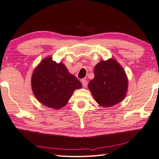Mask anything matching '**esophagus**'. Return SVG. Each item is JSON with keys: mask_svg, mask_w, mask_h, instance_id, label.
<instances>
[{"mask_svg": "<svg viewBox=\"0 0 159 159\" xmlns=\"http://www.w3.org/2000/svg\"><path fill=\"white\" fill-rule=\"evenodd\" d=\"M81 82H82V86H84V87H85V88L87 87V85H88V82H87V81H86V80H82V81H81Z\"/></svg>", "mask_w": 159, "mask_h": 159, "instance_id": "obj_1", "label": "esophagus"}]
</instances>
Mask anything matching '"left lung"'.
I'll use <instances>...</instances> for the list:
<instances>
[{
    "label": "left lung",
    "mask_w": 159,
    "mask_h": 159,
    "mask_svg": "<svg viewBox=\"0 0 159 159\" xmlns=\"http://www.w3.org/2000/svg\"><path fill=\"white\" fill-rule=\"evenodd\" d=\"M94 78L89 83L95 101L102 107H111L125 98L127 78L123 68L113 59L101 61L94 68Z\"/></svg>",
    "instance_id": "obj_1"
}]
</instances>
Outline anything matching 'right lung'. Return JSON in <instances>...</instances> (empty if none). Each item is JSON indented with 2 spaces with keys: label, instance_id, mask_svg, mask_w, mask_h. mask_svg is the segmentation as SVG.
<instances>
[{
  "label": "right lung",
  "instance_id": "add662e5",
  "mask_svg": "<svg viewBox=\"0 0 159 159\" xmlns=\"http://www.w3.org/2000/svg\"><path fill=\"white\" fill-rule=\"evenodd\" d=\"M32 91L43 105L59 109L64 107L75 89L82 88L77 77L68 73L62 63L47 57L34 70L32 77Z\"/></svg>",
  "mask_w": 159,
  "mask_h": 159
}]
</instances>
